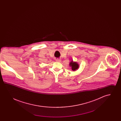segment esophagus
Returning a JSON list of instances; mask_svg holds the SVG:
<instances>
[{
	"label": "esophagus",
	"instance_id": "34e87169",
	"mask_svg": "<svg viewBox=\"0 0 121 121\" xmlns=\"http://www.w3.org/2000/svg\"><path fill=\"white\" fill-rule=\"evenodd\" d=\"M56 61L57 62H61V59H57Z\"/></svg>",
	"mask_w": 121,
	"mask_h": 121
}]
</instances>
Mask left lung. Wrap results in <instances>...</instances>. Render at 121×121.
Instances as JSON below:
<instances>
[{"label":"left lung","instance_id":"8db88e82","mask_svg":"<svg viewBox=\"0 0 121 121\" xmlns=\"http://www.w3.org/2000/svg\"><path fill=\"white\" fill-rule=\"evenodd\" d=\"M69 66L71 67V69L73 71H75L79 69V65L77 62H74L73 60H72L71 62L69 63Z\"/></svg>","mask_w":121,"mask_h":121}]
</instances>
